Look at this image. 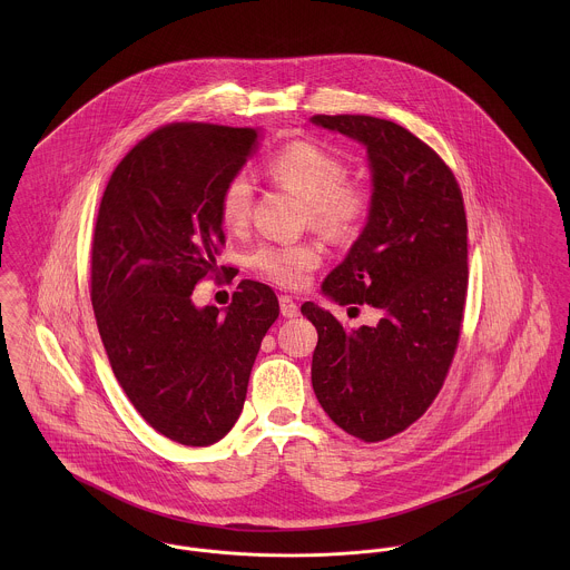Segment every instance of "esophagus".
<instances>
[{
	"instance_id": "esophagus-1",
	"label": "esophagus",
	"mask_w": 570,
	"mask_h": 570,
	"mask_svg": "<svg viewBox=\"0 0 570 570\" xmlns=\"http://www.w3.org/2000/svg\"><path fill=\"white\" fill-rule=\"evenodd\" d=\"M278 303H281V314H283L285 318H296V316H298L301 309H298V305L294 303L292 296H281Z\"/></svg>"
}]
</instances>
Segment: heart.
<instances>
[{
  "instance_id": "heart-1",
  "label": "heart",
  "mask_w": 570,
  "mask_h": 570,
  "mask_svg": "<svg viewBox=\"0 0 570 570\" xmlns=\"http://www.w3.org/2000/svg\"><path fill=\"white\" fill-rule=\"evenodd\" d=\"M272 179L305 199L309 224L333 242L353 239L371 213V190L346 177V164L325 147L296 140L281 147L267 163ZM254 188L245 173L226 179L219 193V219L228 230L247 224ZM247 267L281 287H303L323 263V247L301 244H258L247 254Z\"/></svg>"
}]
</instances>
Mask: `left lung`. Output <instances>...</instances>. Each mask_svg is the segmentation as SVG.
<instances>
[{
    "label": "left lung",
    "mask_w": 570,
    "mask_h": 570,
    "mask_svg": "<svg viewBox=\"0 0 570 570\" xmlns=\"http://www.w3.org/2000/svg\"><path fill=\"white\" fill-rule=\"evenodd\" d=\"M312 122L366 145L373 173L368 224L323 292L371 305L380 323L346 328L314 303V393L344 432L377 443L404 432L436 400L452 366L468 298V217L441 156L402 125L373 116Z\"/></svg>",
    "instance_id": "obj_1"
}]
</instances>
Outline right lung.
<instances>
[{
	"label": "right lung",
	"instance_id": "1",
	"mask_svg": "<svg viewBox=\"0 0 570 570\" xmlns=\"http://www.w3.org/2000/svg\"><path fill=\"white\" fill-rule=\"evenodd\" d=\"M256 138L249 127L164 125L114 168L96 217L89 296L111 371L140 416L181 445H213L237 423L281 312L256 281L239 283L226 316L193 305L226 245L222 186Z\"/></svg>",
	"mask_w": 570,
	"mask_h": 570
}]
</instances>
